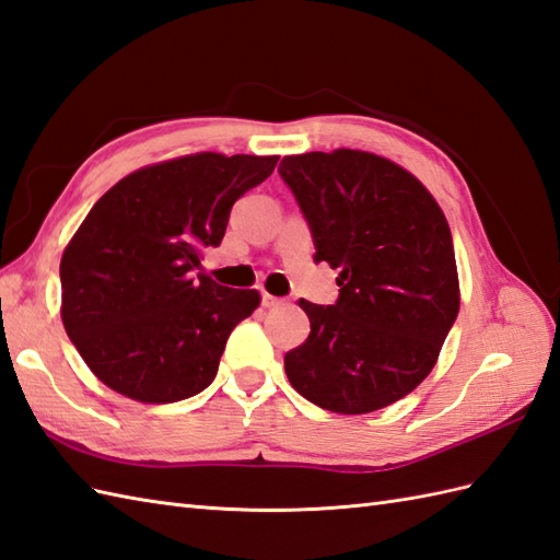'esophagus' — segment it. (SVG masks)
<instances>
[{
    "label": "esophagus",
    "mask_w": 560,
    "mask_h": 560,
    "mask_svg": "<svg viewBox=\"0 0 560 560\" xmlns=\"http://www.w3.org/2000/svg\"><path fill=\"white\" fill-rule=\"evenodd\" d=\"M283 301H281V298H277V295H271V293H262V305L265 307H279Z\"/></svg>",
    "instance_id": "1"
}]
</instances>
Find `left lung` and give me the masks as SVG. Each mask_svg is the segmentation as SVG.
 I'll use <instances>...</instances> for the list:
<instances>
[{
	"instance_id": "left-lung-1",
	"label": "left lung",
	"mask_w": 560,
	"mask_h": 560,
	"mask_svg": "<svg viewBox=\"0 0 560 560\" xmlns=\"http://www.w3.org/2000/svg\"><path fill=\"white\" fill-rule=\"evenodd\" d=\"M315 238V262L339 269L336 305H301L305 343L285 376L315 406L362 415L415 392L458 317L448 221L418 178L380 154L339 148L279 166Z\"/></svg>"
}]
</instances>
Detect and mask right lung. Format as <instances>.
<instances>
[{"mask_svg":"<svg viewBox=\"0 0 560 560\" xmlns=\"http://www.w3.org/2000/svg\"><path fill=\"white\" fill-rule=\"evenodd\" d=\"M279 158L195 152L124 176L88 212L61 255V322L112 392L176 402L212 384L229 334L259 305L200 267L233 202Z\"/></svg>","mask_w":560,"mask_h":560,"instance_id":"add662e5","label":"right lung"}]
</instances>
